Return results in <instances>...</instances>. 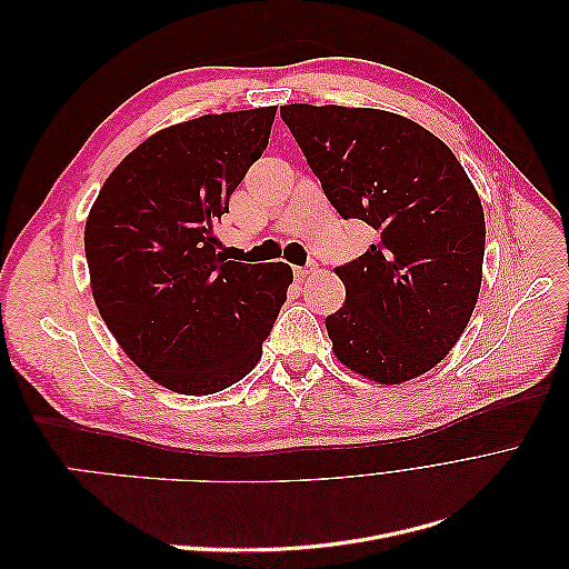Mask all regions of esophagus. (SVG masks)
Here are the masks:
<instances>
[{
    "instance_id": "esophagus-1",
    "label": "esophagus",
    "mask_w": 569,
    "mask_h": 569,
    "mask_svg": "<svg viewBox=\"0 0 569 569\" xmlns=\"http://www.w3.org/2000/svg\"><path fill=\"white\" fill-rule=\"evenodd\" d=\"M316 270H318V268H316L313 263H311V266H297V268H295V274H297L299 280H306V278H311V274H313Z\"/></svg>"
}]
</instances>
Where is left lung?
I'll return each instance as SVG.
<instances>
[{"instance_id":"1","label":"left lung","mask_w":569,"mask_h":569,"mask_svg":"<svg viewBox=\"0 0 569 569\" xmlns=\"http://www.w3.org/2000/svg\"><path fill=\"white\" fill-rule=\"evenodd\" d=\"M325 197L377 232L335 268L347 301L325 318L341 366L401 385L446 358L477 306L485 211L472 180L437 134L406 116L360 107L287 104Z\"/></svg>"}]
</instances>
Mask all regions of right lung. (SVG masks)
Instances as JSON below:
<instances>
[{"mask_svg": "<svg viewBox=\"0 0 569 569\" xmlns=\"http://www.w3.org/2000/svg\"><path fill=\"white\" fill-rule=\"evenodd\" d=\"M278 109L206 113L132 149L84 222L92 297L149 380L206 396L247 377L295 272L216 251L230 194L261 159Z\"/></svg>", "mask_w": 569, "mask_h": 569, "instance_id": "right-lung-1", "label": "right lung"}]
</instances>
